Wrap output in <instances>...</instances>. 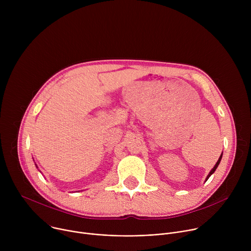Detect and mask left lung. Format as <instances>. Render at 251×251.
<instances>
[{"mask_svg":"<svg viewBox=\"0 0 251 251\" xmlns=\"http://www.w3.org/2000/svg\"><path fill=\"white\" fill-rule=\"evenodd\" d=\"M222 158H223V153H222V155L220 156V158H219V160H218L217 164H216V165H214V167H213V168H212V169L210 170V172H209V173H208V175L206 176V177H205V181H204V182H206V181L208 180V177H209V176H211V175H212V174L214 173V171H216V170H217V168L219 167V165H220V163H221V161H222Z\"/></svg>","mask_w":251,"mask_h":251,"instance_id":"1","label":"left lung"}]
</instances>
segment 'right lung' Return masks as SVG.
Listing matches in <instances>:
<instances>
[{
  "label": "right lung",
  "instance_id": "add662e5",
  "mask_svg": "<svg viewBox=\"0 0 251 251\" xmlns=\"http://www.w3.org/2000/svg\"><path fill=\"white\" fill-rule=\"evenodd\" d=\"M35 166H37V165H35ZM37 168H38V167H37Z\"/></svg>",
  "mask_w": 251,
  "mask_h": 251
}]
</instances>
